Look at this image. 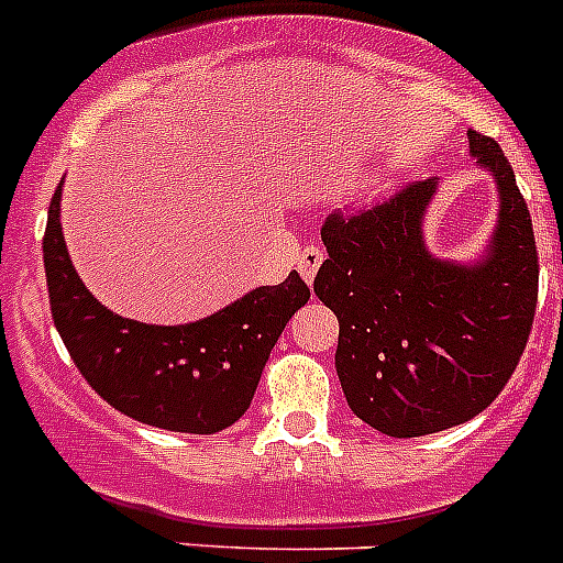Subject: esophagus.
I'll return each instance as SVG.
<instances>
[{
  "label": "esophagus",
  "mask_w": 563,
  "mask_h": 563,
  "mask_svg": "<svg viewBox=\"0 0 563 563\" xmlns=\"http://www.w3.org/2000/svg\"><path fill=\"white\" fill-rule=\"evenodd\" d=\"M321 262H324V247L310 245V247H305V251L298 253L296 265H298V273L305 276L307 285H312V278H316V273H318V267H321Z\"/></svg>",
  "instance_id": "1"
}]
</instances>
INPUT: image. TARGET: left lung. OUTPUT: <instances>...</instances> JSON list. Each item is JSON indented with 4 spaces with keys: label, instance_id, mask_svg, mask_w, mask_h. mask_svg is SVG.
Wrapping results in <instances>:
<instances>
[{
    "label": "left lung",
    "instance_id": "left-lung-1",
    "mask_svg": "<svg viewBox=\"0 0 563 563\" xmlns=\"http://www.w3.org/2000/svg\"><path fill=\"white\" fill-rule=\"evenodd\" d=\"M499 186V225L482 262H440L422 245L437 183L400 186L321 225L316 296L338 316L335 369L350 409L389 437L454 429L499 397L533 330L539 253L514 166L494 137L467 132Z\"/></svg>",
    "mask_w": 563,
    "mask_h": 563
}]
</instances>
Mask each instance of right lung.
I'll return each mask as SVG.
<instances>
[{
  "instance_id": "1",
  "label": "right lung",
  "mask_w": 563,
  "mask_h": 563,
  "mask_svg": "<svg viewBox=\"0 0 563 563\" xmlns=\"http://www.w3.org/2000/svg\"><path fill=\"white\" fill-rule=\"evenodd\" d=\"M56 188L44 231L53 324L87 383L121 415L154 429L217 434L251 409L271 350L310 287L296 271L231 307L183 327H152L109 312L67 256Z\"/></svg>"
}]
</instances>
